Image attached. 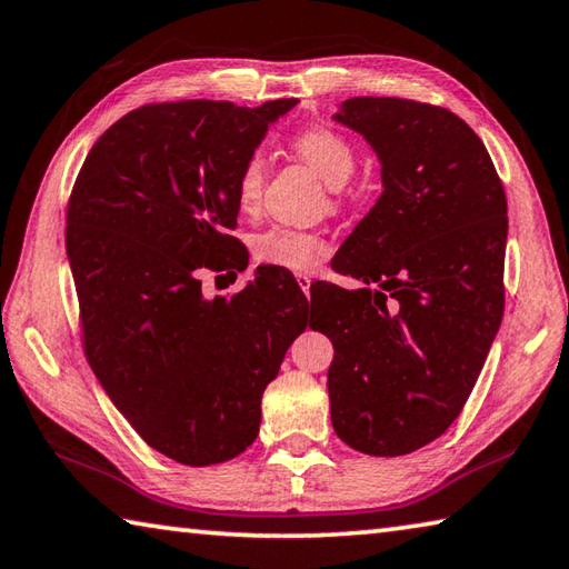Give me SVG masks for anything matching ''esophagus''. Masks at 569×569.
Masks as SVG:
<instances>
[{"label":"esophagus","instance_id":"obj_1","mask_svg":"<svg viewBox=\"0 0 569 569\" xmlns=\"http://www.w3.org/2000/svg\"><path fill=\"white\" fill-rule=\"evenodd\" d=\"M295 279H297V284L302 287V292H305V295L310 292V284H312V279H315L310 272H297V274H295Z\"/></svg>","mask_w":569,"mask_h":569}]
</instances>
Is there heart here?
<instances>
[{
  "label": "heart",
  "instance_id": "heart-1",
  "mask_svg": "<svg viewBox=\"0 0 569 569\" xmlns=\"http://www.w3.org/2000/svg\"><path fill=\"white\" fill-rule=\"evenodd\" d=\"M292 147L330 187H342L355 172V147L350 139L332 127H307L305 132L295 137ZM264 174L267 159L257 149L244 159L237 174V199L244 212H252L262 199ZM327 247L330 242L320 232L274 224L254 237L252 252L257 262L262 264L290 269V272H312L325 257Z\"/></svg>",
  "mask_w": 569,
  "mask_h": 569
}]
</instances>
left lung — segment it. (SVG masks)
Wrapping results in <instances>:
<instances>
[{
	"label": "left lung",
	"instance_id": "8db88e82",
	"mask_svg": "<svg viewBox=\"0 0 569 569\" xmlns=\"http://www.w3.org/2000/svg\"><path fill=\"white\" fill-rule=\"evenodd\" d=\"M335 122L375 149L382 194L332 262L362 287L330 284L315 317L335 345L332 427L357 452L400 457L457 420L500 330L507 199L450 109L352 97Z\"/></svg>",
	"mask_w": 569,
	"mask_h": 569
}]
</instances>
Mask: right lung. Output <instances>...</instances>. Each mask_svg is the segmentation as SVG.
<instances>
[{
  "instance_id": "1",
  "label": "right lung",
  "mask_w": 569,
  "mask_h": 569,
  "mask_svg": "<svg viewBox=\"0 0 569 569\" xmlns=\"http://www.w3.org/2000/svg\"><path fill=\"white\" fill-rule=\"evenodd\" d=\"M297 99L237 107L147 104L89 149L67 209L84 352L142 440L189 467L254 442L262 392L307 327L300 287L257 267L232 300L202 295V269H247L237 174ZM310 307V305H308Z\"/></svg>"
}]
</instances>
